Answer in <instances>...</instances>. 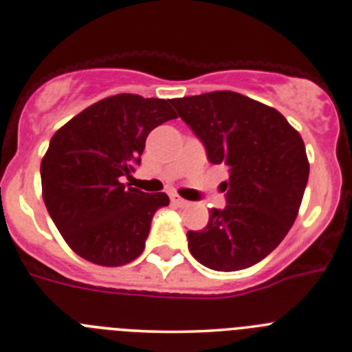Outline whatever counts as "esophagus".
<instances>
[{
    "mask_svg": "<svg viewBox=\"0 0 352 352\" xmlns=\"http://www.w3.org/2000/svg\"><path fill=\"white\" fill-rule=\"evenodd\" d=\"M171 203L176 204L177 208H188V206H189V201L183 199V197L177 196V195H173V196H171Z\"/></svg>",
    "mask_w": 352,
    "mask_h": 352,
    "instance_id": "obj_1",
    "label": "esophagus"
}]
</instances>
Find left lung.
Instances as JSON below:
<instances>
[{"label":"left lung","instance_id":"1","mask_svg":"<svg viewBox=\"0 0 352 352\" xmlns=\"http://www.w3.org/2000/svg\"><path fill=\"white\" fill-rule=\"evenodd\" d=\"M177 116L226 164V208L211 209L206 228L188 231L196 261L239 271L266 258L298 218L309 177L306 146L278 109L234 91L171 100Z\"/></svg>","mask_w":352,"mask_h":352}]
</instances>
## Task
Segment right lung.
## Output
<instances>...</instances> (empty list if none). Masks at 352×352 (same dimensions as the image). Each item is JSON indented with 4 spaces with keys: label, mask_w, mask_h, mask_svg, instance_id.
Returning <instances> with one entry per match:
<instances>
[{
    "label": "right lung",
    "mask_w": 352,
    "mask_h": 352,
    "mask_svg": "<svg viewBox=\"0 0 352 352\" xmlns=\"http://www.w3.org/2000/svg\"><path fill=\"white\" fill-rule=\"evenodd\" d=\"M166 100L121 93L82 109L58 129L41 160L43 199L66 244L86 261L124 266L144 250L166 192L126 188L148 134L175 120Z\"/></svg>",
    "instance_id": "add662e5"
}]
</instances>
